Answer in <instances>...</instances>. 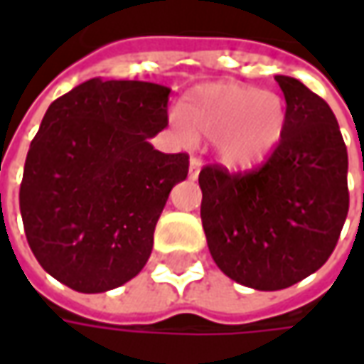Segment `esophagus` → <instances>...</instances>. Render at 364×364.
Listing matches in <instances>:
<instances>
[{
  "label": "esophagus",
  "instance_id": "obj_1",
  "mask_svg": "<svg viewBox=\"0 0 364 364\" xmlns=\"http://www.w3.org/2000/svg\"><path fill=\"white\" fill-rule=\"evenodd\" d=\"M200 167H203V161H200V159L191 158V161H189V179H193V181L197 179L198 173H200Z\"/></svg>",
  "mask_w": 364,
  "mask_h": 364
}]
</instances>
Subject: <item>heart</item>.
I'll use <instances>...</instances> for the list:
<instances>
[{"label": "heart", "mask_w": 364, "mask_h": 364, "mask_svg": "<svg viewBox=\"0 0 364 364\" xmlns=\"http://www.w3.org/2000/svg\"><path fill=\"white\" fill-rule=\"evenodd\" d=\"M287 109L279 95L240 83H206L177 109L173 128L185 140H214L224 166L244 169L261 164L279 146Z\"/></svg>", "instance_id": "1"}]
</instances>
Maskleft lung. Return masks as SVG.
Returning a JSON list of instances; mask_svg holds the SVG:
<instances>
[{
	"label": "left lung",
	"instance_id": "obj_1",
	"mask_svg": "<svg viewBox=\"0 0 364 364\" xmlns=\"http://www.w3.org/2000/svg\"><path fill=\"white\" fill-rule=\"evenodd\" d=\"M282 138L250 173L206 166L200 218L214 263L232 281L281 290L316 273L336 250L349 210L347 148L329 105L289 75Z\"/></svg>",
	"mask_w": 364,
	"mask_h": 364
}]
</instances>
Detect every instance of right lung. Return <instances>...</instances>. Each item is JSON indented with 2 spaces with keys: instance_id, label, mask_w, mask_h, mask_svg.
<instances>
[{
  "instance_id": "1",
  "label": "right lung",
  "mask_w": 364,
  "mask_h": 364,
  "mask_svg": "<svg viewBox=\"0 0 364 364\" xmlns=\"http://www.w3.org/2000/svg\"><path fill=\"white\" fill-rule=\"evenodd\" d=\"M166 85L93 77L48 107L31 142L19 206L36 261L85 294L142 271L167 197L189 173L187 154L148 138L167 127Z\"/></svg>"
}]
</instances>
